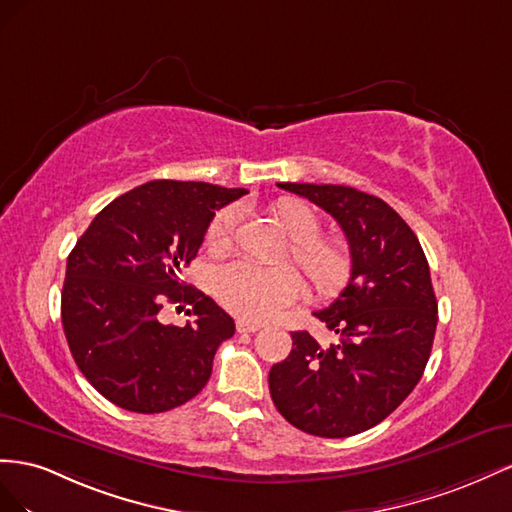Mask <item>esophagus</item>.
Returning a JSON list of instances; mask_svg holds the SVG:
<instances>
[{
  "mask_svg": "<svg viewBox=\"0 0 512 512\" xmlns=\"http://www.w3.org/2000/svg\"><path fill=\"white\" fill-rule=\"evenodd\" d=\"M261 326H257V324H251V321H244V319H238L236 321V330L240 332V334H246V332H257Z\"/></svg>",
  "mask_w": 512,
  "mask_h": 512,
  "instance_id": "obj_1",
  "label": "esophagus"
}]
</instances>
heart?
Here are the masks:
<instances>
[{
    "mask_svg": "<svg viewBox=\"0 0 512 512\" xmlns=\"http://www.w3.org/2000/svg\"><path fill=\"white\" fill-rule=\"evenodd\" d=\"M270 214L291 240V261L306 279L309 294L315 300L337 298L352 279L354 259L349 248L334 238H321V214L302 199L285 197L274 201ZM236 208L216 212L206 231V246L221 255L231 244L236 227ZM214 296L225 309L248 321H261L281 311L300 296L302 281L291 266L261 268L248 261H233L214 274Z\"/></svg>",
    "mask_w": 512,
    "mask_h": 512,
    "instance_id": "heart-1",
    "label": "heart"
}]
</instances>
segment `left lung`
Instances as JSON below:
<instances>
[{
	"label": "left lung",
	"mask_w": 512,
	"mask_h": 512,
	"mask_svg": "<svg viewBox=\"0 0 512 512\" xmlns=\"http://www.w3.org/2000/svg\"><path fill=\"white\" fill-rule=\"evenodd\" d=\"M326 210L345 233L352 279L313 315L339 341L291 332L289 356L268 375L276 410L304 433L349 437L405 401L431 356L437 300L416 233L386 201L339 184L279 182Z\"/></svg>",
	"instance_id": "8db88e82"
}]
</instances>
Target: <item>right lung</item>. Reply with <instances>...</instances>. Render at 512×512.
Here are the masks:
<instances>
[{"mask_svg": "<svg viewBox=\"0 0 512 512\" xmlns=\"http://www.w3.org/2000/svg\"><path fill=\"white\" fill-rule=\"evenodd\" d=\"M246 195L208 182L154 180L102 208L68 255L62 324L79 371L128 412L173 410L208 384L218 345L236 332L210 296L180 281L214 214ZM165 301L191 303L165 327Z\"/></svg>", "mask_w": 512, "mask_h": 512, "instance_id": "1", "label": "right lung"}]
</instances>
